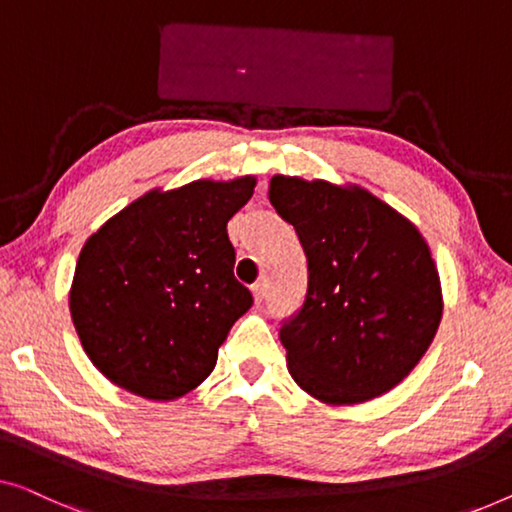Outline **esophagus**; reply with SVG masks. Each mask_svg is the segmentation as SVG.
<instances>
[{"instance_id":"1","label":"esophagus","mask_w":512,"mask_h":512,"mask_svg":"<svg viewBox=\"0 0 512 512\" xmlns=\"http://www.w3.org/2000/svg\"><path fill=\"white\" fill-rule=\"evenodd\" d=\"M251 293H254L256 305H261V302L265 300V281H256V284L251 286Z\"/></svg>"}]
</instances>
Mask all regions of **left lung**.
<instances>
[{
	"label": "left lung",
	"instance_id": "obj_1",
	"mask_svg": "<svg viewBox=\"0 0 512 512\" xmlns=\"http://www.w3.org/2000/svg\"><path fill=\"white\" fill-rule=\"evenodd\" d=\"M268 196L307 256L305 302L279 330L293 381L332 406L381 397L411 374L441 323L425 238L358 184L274 175Z\"/></svg>",
	"mask_w": 512,
	"mask_h": 512
}]
</instances>
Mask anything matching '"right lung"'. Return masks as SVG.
Listing matches in <instances>:
<instances>
[{"label": "right lung", "instance_id": "1", "mask_svg": "<svg viewBox=\"0 0 512 512\" xmlns=\"http://www.w3.org/2000/svg\"><path fill=\"white\" fill-rule=\"evenodd\" d=\"M254 187L244 175L152 189L87 238L69 309L108 381L170 402L210 376L228 330L254 305L226 231Z\"/></svg>", "mask_w": 512, "mask_h": 512}]
</instances>
